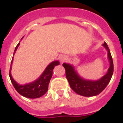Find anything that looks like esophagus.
<instances>
[{
  "label": "esophagus",
  "instance_id": "1",
  "mask_svg": "<svg viewBox=\"0 0 123 123\" xmlns=\"http://www.w3.org/2000/svg\"><path fill=\"white\" fill-rule=\"evenodd\" d=\"M66 60V57L64 55H62L61 57V61L62 62H64Z\"/></svg>",
  "mask_w": 123,
  "mask_h": 123
}]
</instances>
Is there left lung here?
<instances>
[{"label": "left lung", "instance_id": "left-lung-1", "mask_svg": "<svg viewBox=\"0 0 123 123\" xmlns=\"http://www.w3.org/2000/svg\"><path fill=\"white\" fill-rule=\"evenodd\" d=\"M108 50V57L110 61V67L108 72L101 79L96 81L86 80L79 77L75 71L72 66L64 63L62 66L65 68L66 77L71 88L74 91L80 95L84 96H93L99 94L107 87L111 80L114 71L112 57L106 43L103 44Z\"/></svg>", "mask_w": 123, "mask_h": 123}]
</instances>
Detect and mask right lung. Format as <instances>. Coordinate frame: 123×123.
<instances>
[{
  "instance_id": "obj_1",
  "label": "right lung",
  "mask_w": 123,
  "mask_h": 123,
  "mask_svg": "<svg viewBox=\"0 0 123 123\" xmlns=\"http://www.w3.org/2000/svg\"><path fill=\"white\" fill-rule=\"evenodd\" d=\"M19 44H20V43L17 44L14 51H16ZM11 64H12V61H11ZM59 64V62L58 61L52 62V63H50L46 67L44 72L41 75V77L37 80H36L34 82L25 84L24 86L17 84L16 82H15L14 79H12L11 74V66L10 67V70H9V77H10L11 81L12 82L14 87L15 88V89L18 93L20 94L24 97L28 98H32V99L37 98L41 97L43 95H44L47 92L48 84H49L50 79L52 77L53 69L55 66H57Z\"/></svg>"
}]
</instances>
